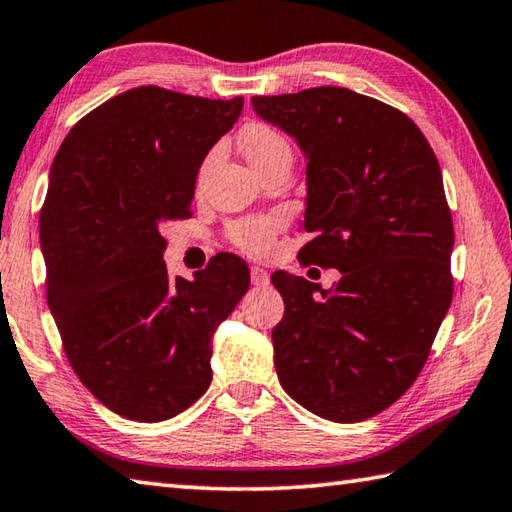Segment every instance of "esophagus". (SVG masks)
I'll return each instance as SVG.
<instances>
[{
  "mask_svg": "<svg viewBox=\"0 0 512 512\" xmlns=\"http://www.w3.org/2000/svg\"><path fill=\"white\" fill-rule=\"evenodd\" d=\"M250 282H253V286H266L268 282H271V275H268L264 268L253 266L250 268Z\"/></svg>",
  "mask_w": 512,
  "mask_h": 512,
  "instance_id": "obj_1",
  "label": "esophagus"
}]
</instances>
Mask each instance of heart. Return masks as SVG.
<instances>
[{"label": "heart", "instance_id": "heart-1", "mask_svg": "<svg viewBox=\"0 0 512 512\" xmlns=\"http://www.w3.org/2000/svg\"><path fill=\"white\" fill-rule=\"evenodd\" d=\"M241 150H244L248 163L259 170V167L268 165L275 161L277 156L291 154V147H288L286 138L277 132V129L268 127L264 123H253L244 127L241 132ZM212 161V154L206 159V167ZM275 230V224L271 219H248L241 221L235 228H232V241L246 253L259 255L264 253L271 244V235Z\"/></svg>", "mask_w": 512, "mask_h": 512}]
</instances>
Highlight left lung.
<instances>
[{
    "instance_id": "left-lung-1",
    "label": "left lung",
    "mask_w": 512,
    "mask_h": 512,
    "mask_svg": "<svg viewBox=\"0 0 512 512\" xmlns=\"http://www.w3.org/2000/svg\"><path fill=\"white\" fill-rule=\"evenodd\" d=\"M255 114L306 161L300 257L338 268L322 288L277 271L273 329L284 392L327 421L358 423L421 374L452 302L454 230L430 143L403 111L345 87L255 96Z\"/></svg>"
}]
</instances>
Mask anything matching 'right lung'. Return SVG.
<instances>
[{
    "label": "right lung",
    "mask_w": 512,
    "mask_h": 512,
    "mask_svg": "<svg viewBox=\"0 0 512 512\" xmlns=\"http://www.w3.org/2000/svg\"><path fill=\"white\" fill-rule=\"evenodd\" d=\"M241 107V96L129 89L82 118L51 165L46 300L82 385L129 421H165L206 392L212 336L250 286L232 253L172 280L161 235L190 217L199 167Z\"/></svg>",
    "instance_id": "1"
}]
</instances>
